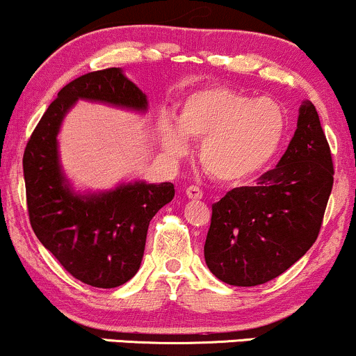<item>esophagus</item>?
<instances>
[{
	"label": "esophagus",
	"mask_w": 356,
	"mask_h": 356,
	"mask_svg": "<svg viewBox=\"0 0 356 356\" xmlns=\"http://www.w3.org/2000/svg\"><path fill=\"white\" fill-rule=\"evenodd\" d=\"M186 195L189 199H201L202 197V191L199 189L197 186H189L186 189Z\"/></svg>",
	"instance_id": "34e87169"
}]
</instances>
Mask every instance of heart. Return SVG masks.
Here are the masks:
<instances>
[{
    "label": "heart",
    "instance_id": "1",
    "mask_svg": "<svg viewBox=\"0 0 356 356\" xmlns=\"http://www.w3.org/2000/svg\"><path fill=\"white\" fill-rule=\"evenodd\" d=\"M286 130V113L271 99H256L239 90H195L182 100L177 125L162 122L167 154L182 157L186 138L202 140L199 161L207 174L224 184L252 179L273 161Z\"/></svg>",
    "mask_w": 356,
    "mask_h": 356
}]
</instances>
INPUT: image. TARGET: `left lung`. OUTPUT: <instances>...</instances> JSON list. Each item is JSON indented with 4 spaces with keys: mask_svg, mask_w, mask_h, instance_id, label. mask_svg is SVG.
<instances>
[{
    "mask_svg": "<svg viewBox=\"0 0 356 356\" xmlns=\"http://www.w3.org/2000/svg\"><path fill=\"white\" fill-rule=\"evenodd\" d=\"M333 161L312 102L276 169L212 204L204 244L207 268L232 286L275 280L306 254L320 234L333 187Z\"/></svg>",
    "mask_w": 356,
    "mask_h": 356,
    "instance_id": "obj_1",
    "label": "left lung"
}]
</instances>
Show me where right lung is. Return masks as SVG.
Here are the masks:
<instances>
[{
    "label": "right lung",
    "mask_w": 356,
    "mask_h": 356,
    "mask_svg": "<svg viewBox=\"0 0 356 356\" xmlns=\"http://www.w3.org/2000/svg\"><path fill=\"white\" fill-rule=\"evenodd\" d=\"M79 99L147 108L145 93L120 68L90 72L65 85L24 149L28 216L36 238L65 271L95 288H117L140 268L149 224L174 199V184L138 181L100 194H73L61 172L56 136Z\"/></svg>",
    "instance_id": "right-lung-1"
}]
</instances>
